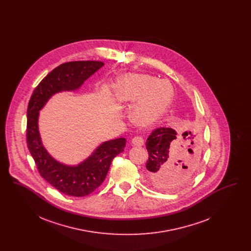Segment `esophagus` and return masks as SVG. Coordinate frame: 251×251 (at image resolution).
<instances>
[{
	"instance_id": "34e87169",
	"label": "esophagus",
	"mask_w": 251,
	"mask_h": 251,
	"mask_svg": "<svg viewBox=\"0 0 251 251\" xmlns=\"http://www.w3.org/2000/svg\"><path fill=\"white\" fill-rule=\"evenodd\" d=\"M144 139L142 136H139V135H137V136H134L133 138H132V140H131V143L133 144L134 146H143L144 145Z\"/></svg>"
}]
</instances>
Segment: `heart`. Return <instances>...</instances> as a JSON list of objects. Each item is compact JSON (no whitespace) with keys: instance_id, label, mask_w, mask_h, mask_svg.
<instances>
[{"instance_id":"heart-1","label":"heart","mask_w":251,"mask_h":251,"mask_svg":"<svg viewBox=\"0 0 251 251\" xmlns=\"http://www.w3.org/2000/svg\"><path fill=\"white\" fill-rule=\"evenodd\" d=\"M143 97L134 108L133 121L139 125H150L166 110L171 90L164 83L149 75H129L120 82L119 99L123 102H135Z\"/></svg>"}]
</instances>
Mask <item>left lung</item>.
Returning a JSON list of instances; mask_svg holds the SVG:
<instances>
[{
  "instance_id": "1",
  "label": "left lung",
  "mask_w": 251,
  "mask_h": 251,
  "mask_svg": "<svg viewBox=\"0 0 251 251\" xmlns=\"http://www.w3.org/2000/svg\"><path fill=\"white\" fill-rule=\"evenodd\" d=\"M146 148L148 175L156 187L173 190L190 180L201 154L200 140L194 131L178 136L171 128H156L149 135Z\"/></svg>"
}]
</instances>
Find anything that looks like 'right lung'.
<instances>
[{
    "mask_svg": "<svg viewBox=\"0 0 251 251\" xmlns=\"http://www.w3.org/2000/svg\"><path fill=\"white\" fill-rule=\"evenodd\" d=\"M103 65L100 61H73L61 64L37 84L29 100L26 141L30 153L40 176L68 196L84 197L100 187L105 179L113 159L124 151L126 139L118 138L101 144L78 167L64 166L50 155L41 143L37 127L38 111L53 94L79 88Z\"/></svg>",
    "mask_w": 251,
    "mask_h": 251,
    "instance_id": "add662e5",
    "label": "right lung"
}]
</instances>
